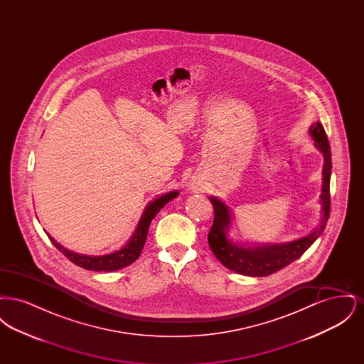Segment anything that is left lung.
<instances>
[{
  "label": "left lung",
  "instance_id": "left-lung-1",
  "mask_svg": "<svg viewBox=\"0 0 364 364\" xmlns=\"http://www.w3.org/2000/svg\"><path fill=\"white\" fill-rule=\"evenodd\" d=\"M315 147L323 156L322 188L319 195L321 220L307 236L285 242H242L230 237L232 210L224 200L208 196L214 208V223L208 233V245L226 269L248 277H266L294 260L300 258L323 232L330 214V176H331V153L329 140L323 125L314 122L309 129Z\"/></svg>",
  "mask_w": 364,
  "mask_h": 364
}]
</instances>
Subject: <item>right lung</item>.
Wrapping results in <instances>:
<instances>
[{
    "label": "right lung",
    "instance_id": "add662e5",
    "mask_svg": "<svg viewBox=\"0 0 364 364\" xmlns=\"http://www.w3.org/2000/svg\"><path fill=\"white\" fill-rule=\"evenodd\" d=\"M176 196H178V191H171V192H166V193L158 196L154 200H151L144 208V211L139 220L138 226L128 242L119 251H114V252H110L106 255H85V254L73 252L68 248H65L64 245H61L60 242H55L48 232H46V235L49 236L54 247L58 251H61L75 264H77L86 270H94V272H114V270L122 269L138 259L140 252L143 250V245L146 242V239H147L149 228H150L153 218L159 213L161 208H164L166 203H169Z\"/></svg>",
    "mask_w": 364,
    "mask_h": 364
}]
</instances>
